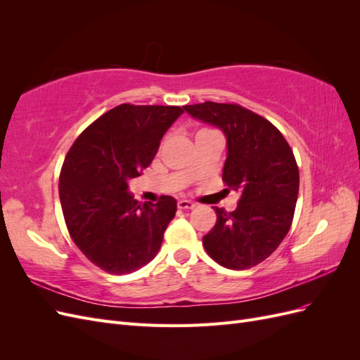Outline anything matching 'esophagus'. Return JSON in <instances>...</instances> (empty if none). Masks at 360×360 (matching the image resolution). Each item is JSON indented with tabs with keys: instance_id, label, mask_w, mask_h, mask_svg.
I'll use <instances>...</instances> for the list:
<instances>
[{
	"instance_id": "esophagus-1",
	"label": "esophagus",
	"mask_w": 360,
	"mask_h": 360,
	"mask_svg": "<svg viewBox=\"0 0 360 360\" xmlns=\"http://www.w3.org/2000/svg\"><path fill=\"white\" fill-rule=\"evenodd\" d=\"M177 205H179L180 210H192L193 207H195V204L191 202V201H188V200H180Z\"/></svg>"
}]
</instances>
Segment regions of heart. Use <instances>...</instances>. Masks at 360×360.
<instances>
[{"instance_id": "heart-1", "label": "heart", "mask_w": 360, "mask_h": 360, "mask_svg": "<svg viewBox=\"0 0 360 360\" xmlns=\"http://www.w3.org/2000/svg\"><path fill=\"white\" fill-rule=\"evenodd\" d=\"M209 132H213V130H210V129H201V130H198V134H197V135H202V134H209Z\"/></svg>"}]
</instances>
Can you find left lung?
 <instances>
[{
  "label": "left lung",
  "mask_w": 360,
  "mask_h": 360,
  "mask_svg": "<svg viewBox=\"0 0 360 360\" xmlns=\"http://www.w3.org/2000/svg\"><path fill=\"white\" fill-rule=\"evenodd\" d=\"M226 138L222 180L240 195L237 209L214 207L216 224L202 237L217 264L245 270L264 261L287 236L299 195V168L285 138L269 120L234 103L183 106Z\"/></svg>",
  "instance_id": "1"
}]
</instances>
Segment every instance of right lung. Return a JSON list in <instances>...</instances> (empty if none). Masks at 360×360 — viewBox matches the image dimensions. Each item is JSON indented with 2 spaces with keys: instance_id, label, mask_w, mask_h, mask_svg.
Returning a JSON list of instances; mask_svg holds the SVG:
<instances>
[{
  "instance_id": "1",
  "label": "right lung",
  "mask_w": 360,
  "mask_h": 360,
  "mask_svg": "<svg viewBox=\"0 0 360 360\" xmlns=\"http://www.w3.org/2000/svg\"><path fill=\"white\" fill-rule=\"evenodd\" d=\"M183 112L180 106L118 105L86 127L64 159L58 192L69 234L108 274H132L159 252L177 201L162 195L141 205L129 180L150 165Z\"/></svg>"
}]
</instances>
